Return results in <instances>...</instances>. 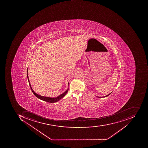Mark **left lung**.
<instances>
[{"mask_svg":"<svg viewBox=\"0 0 148 148\" xmlns=\"http://www.w3.org/2000/svg\"><path fill=\"white\" fill-rule=\"evenodd\" d=\"M111 93L109 94H108V95H107V96H105V97H100V98L105 97H108V96H109V95H110V94H111Z\"/></svg>","mask_w":148,"mask_h":148,"instance_id":"8db88e82","label":"left lung"}]
</instances>
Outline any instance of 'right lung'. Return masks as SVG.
Listing matches in <instances>:
<instances>
[{
  "label": "right lung",
  "instance_id": "add662e5",
  "mask_svg": "<svg viewBox=\"0 0 148 148\" xmlns=\"http://www.w3.org/2000/svg\"><path fill=\"white\" fill-rule=\"evenodd\" d=\"M27 79H28V82H29V85H30V88H31V90L32 91V92L33 93L34 95H35L37 97L40 99V100L45 101L47 102L53 103H55L56 102L58 101H60V100L61 98L64 97L66 95V93H67V92H68V90H69V88H68V89H67V90H66L63 93H62L61 95H60V96H58V97H56L55 98H51L49 97H42V96H40V95H39L38 94H37L36 93H35V92H34V91L32 90V88L31 85H30L29 79H28V68H27Z\"/></svg>",
  "mask_w": 148,
  "mask_h": 148
}]
</instances>
